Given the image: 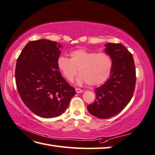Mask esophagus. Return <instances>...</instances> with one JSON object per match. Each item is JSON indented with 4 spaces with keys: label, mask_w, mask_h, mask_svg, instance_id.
<instances>
[{
    "label": "esophagus",
    "mask_w": 155,
    "mask_h": 155,
    "mask_svg": "<svg viewBox=\"0 0 155 155\" xmlns=\"http://www.w3.org/2000/svg\"><path fill=\"white\" fill-rule=\"evenodd\" d=\"M75 91H76V92L77 93V94H80V93H82L83 91V90L79 88H76L75 89Z\"/></svg>",
    "instance_id": "1"
}]
</instances>
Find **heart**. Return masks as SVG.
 I'll list each match as a JSON object with an SVG mask.
<instances>
[{
	"instance_id": "b5f03b06",
	"label": "heart",
	"mask_w": 155,
	"mask_h": 155,
	"mask_svg": "<svg viewBox=\"0 0 155 155\" xmlns=\"http://www.w3.org/2000/svg\"><path fill=\"white\" fill-rule=\"evenodd\" d=\"M70 58L61 56L58 60V67L67 80L72 81L77 74L78 83H86L89 86L100 85L105 82L112 70V60L104 52L91 51L78 49L70 53Z\"/></svg>"
}]
</instances>
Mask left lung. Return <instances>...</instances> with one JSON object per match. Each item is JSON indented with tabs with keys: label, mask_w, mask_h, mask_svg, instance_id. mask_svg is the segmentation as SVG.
I'll return each mask as SVG.
<instances>
[{
	"label": "left lung",
	"mask_w": 155,
	"mask_h": 155,
	"mask_svg": "<svg viewBox=\"0 0 155 155\" xmlns=\"http://www.w3.org/2000/svg\"><path fill=\"white\" fill-rule=\"evenodd\" d=\"M112 60V70L106 82L94 89L95 100L87 106L94 117L108 119L121 112L130 102L135 91L136 67L131 53L120 43L106 45Z\"/></svg>",
	"instance_id": "left-lung-1"
}]
</instances>
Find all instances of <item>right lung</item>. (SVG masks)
I'll use <instances>...</instances> for the list:
<instances>
[{
  "mask_svg": "<svg viewBox=\"0 0 155 155\" xmlns=\"http://www.w3.org/2000/svg\"><path fill=\"white\" fill-rule=\"evenodd\" d=\"M63 48L46 39L30 41L17 60V89L22 101L33 113L49 119L66 110L75 89L66 82L58 67Z\"/></svg>",
  "mask_w": 155,
  "mask_h": 155,
  "instance_id": "1",
  "label": "right lung"
}]
</instances>
